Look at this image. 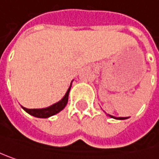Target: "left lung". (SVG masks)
<instances>
[{"instance_id": "8db88e82", "label": "left lung", "mask_w": 159, "mask_h": 159, "mask_svg": "<svg viewBox=\"0 0 159 159\" xmlns=\"http://www.w3.org/2000/svg\"><path fill=\"white\" fill-rule=\"evenodd\" d=\"M110 118H113V119H128V118H116V117H114V116H111V115H108Z\"/></svg>"}]
</instances>
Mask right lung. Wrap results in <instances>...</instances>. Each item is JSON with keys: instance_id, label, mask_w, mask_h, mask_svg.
Wrapping results in <instances>:
<instances>
[{"instance_id": "add662e5", "label": "right lung", "mask_w": 159, "mask_h": 159, "mask_svg": "<svg viewBox=\"0 0 159 159\" xmlns=\"http://www.w3.org/2000/svg\"><path fill=\"white\" fill-rule=\"evenodd\" d=\"M70 88H71V84H70V87L68 88L67 92L66 93L65 96L62 98V100H60L59 102L53 104L52 106L49 107H46V108H41V109H29V108H26V107H23L22 108L27 112L29 113L30 115L33 116V117H36V118H41V119H46V118H49V117H52L57 113H59L61 110H63L65 108V107L66 106L67 104V101H68V94H69V91H70Z\"/></svg>"}]
</instances>
